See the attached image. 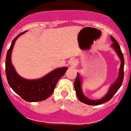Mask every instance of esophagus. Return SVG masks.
<instances>
[{"label": "esophagus", "mask_w": 131, "mask_h": 131, "mask_svg": "<svg viewBox=\"0 0 131 131\" xmlns=\"http://www.w3.org/2000/svg\"><path fill=\"white\" fill-rule=\"evenodd\" d=\"M69 64H70V66L71 67H73V68H74V67H75L77 66L78 62L76 60H71V61H70V63H69Z\"/></svg>", "instance_id": "esophagus-1"}]
</instances>
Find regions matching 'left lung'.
I'll return each instance as SVG.
<instances>
[{
	"instance_id": "left-lung-1",
	"label": "left lung",
	"mask_w": 131,
	"mask_h": 131,
	"mask_svg": "<svg viewBox=\"0 0 131 131\" xmlns=\"http://www.w3.org/2000/svg\"><path fill=\"white\" fill-rule=\"evenodd\" d=\"M111 39L113 42L111 46H112V48L114 49V51H116L117 55L121 59V67H120L117 79L113 83V84H112V86L110 87L106 94L103 98L99 99V100H90L83 94L82 90V78H81L80 74L77 73V76L75 78V82H74V88H75L78 98L80 102L88 104V105H98V104L109 101L113 97V96L116 94V92L118 90V89L121 88L122 84H123V78H124V65H125L124 57H123V54L121 51L119 44L116 41V40L111 35Z\"/></svg>"
}]
</instances>
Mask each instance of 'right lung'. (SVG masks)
I'll return each mask as SVG.
<instances>
[{"instance_id": "right-lung-1", "label": "right lung", "mask_w": 131, "mask_h": 131, "mask_svg": "<svg viewBox=\"0 0 131 131\" xmlns=\"http://www.w3.org/2000/svg\"><path fill=\"white\" fill-rule=\"evenodd\" d=\"M25 32L20 33L13 40L7 51L5 62L6 78L10 88L23 100L27 102H39L46 100L52 94L56 84L64 75L68 68L56 69L43 77L36 80H27L20 77L12 64L11 53L16 40Z\"/></svg>"}]
</instances>
